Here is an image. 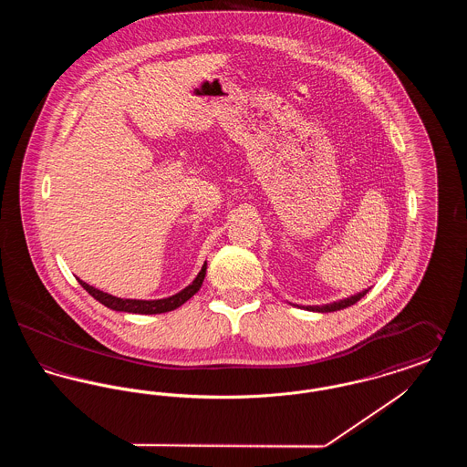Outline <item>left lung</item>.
<instances>
[{
    "mask_svg": "<svg viewBox=\"0 0 467 467\" xmlns=\"http://www.w3.org/2000/svg\"><path fill=\"white\" fill-rule=\"evenodd\" d=\"M369 292L368 290H362V292H358L356 296H352V297H347V299H341V301H336V303H331V305H324V306H305L308 311H320V313H327V311H337L343 310V308H348V306H352V305H356L357 301L360 299V297H364L366 294Z\"/></svg>",
    "mask_w": 467,
    "mask_h": 467,
    "instance_id": "8db88e82",
    "label": "left lung"
}]
</instances>
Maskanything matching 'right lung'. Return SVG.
Listing matches in <instances>:
<instances>
[{"instance_id": "1", "label": "right lung", "mask_w": 467, "mask_h": 467, "mask_svg": "<svg viewBox=\"0 0 467 467\" xmlns=\"http://www.w3.org/2000/svg\"><path fill=\"white\" fill-rule=\"evenodd\" d=\"M204 275H206V263L201 267L198 276L194 278V282L185 287L183 290H180L175 296L171 297H164V299H154V301H143V299H120V297H115L111 294H107L103 290L94 289L89 284L80 282V285L84 289L89 292L90 296L99 301L101 305H105L107 308L115 311H128V313H141V315H154V313H166V311L177 310L178 306H182L185 301H189L202 285V280H204Z\"/></svg>"}]
</instances>
